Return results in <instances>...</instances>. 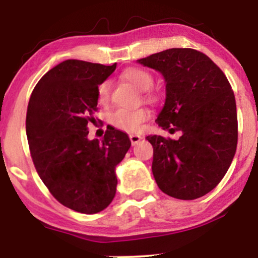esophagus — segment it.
<instances>
[{
	"label": "esophagus",
	"instance_id": "1",
	"mask_svg": "<svg viewBox=\"0 0 258 258\" xmlns=\"http://www.w3.org/2000/svg\"><path fill=\"white\" fill-rule=\"evenodd\" d=\"M142 139V136L139 135H130V141H131L132 146H135V144H137L139 141Z\"/></svg>",
	"mask_w": 258,
	"mask_h": 258
}]
</instances>
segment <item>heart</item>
Instances as JSON below:
<instances>
[{
	"label": "heart",
	"instance_id": "b5f03b06",
	"mask_svg": "<svg viewBox=\"0 0 258 258\" xmlns=\"http://www.w3.org/2000/svg\"><path fill=\"white\" fill-rule=\"evenodd\" d=\"M121 79L131 84L138 91H143L141 97L144 102L155 103L158 100V94L150 90L154 84V78L152 73L148 72L147 69L139 67L127 68L121 74ZM109 99H110V84L108 81H103L97 90V100L100 105H108ZM149 110L141 106L135 110H123V109L115 110L109 115L108 121L111 126L121 131L137 132L141 130L142 125L149 119Z\"/></svg>",
	"mask_w": 258,
	"mask_h": 258
}]
</instances>
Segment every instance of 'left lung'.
I'll use <instances>...</instances> for the list:
<instances>
[{"instance_id":"left-lung-1","label":"left lung","mask_w":258,"mask_h":258,"mask_svg":"<svg viewBox=\"0 0 258 258\" xmlns=\"http://www.w3.org/2000/svg\"><path fill=\"white\" fill-rule=\"evenodd\" d=\"M162 74L166 100L156 123L178 139L148 136L159 188L176 199L194 200L211 191L227 173L238 144L232 86L206 54L170 48L138 59Z\"/></svg>"}]
</instances>
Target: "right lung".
Listing matches in <instances>:
<instances>
[{
    "mask_svg": "<svg viewBox=\"0 0 258 258\" xmlns=\"http://www.w3.org/2000/svg\"><path fill=\"white\" fill-rule=\"evenodd\" d=\"M116 69L69 59L41 78L26 111L31 159L49 193L61 205L97 214L116 193L115 167L131 147L126 133L108 126L102 141H88L98 110L97 90Z\"/></svg>",
    "mask_w": 258,
    "mask_h": 258,
    "instance_id": "right-lung-1",
    "label": "right lung"
}]
</instances>
